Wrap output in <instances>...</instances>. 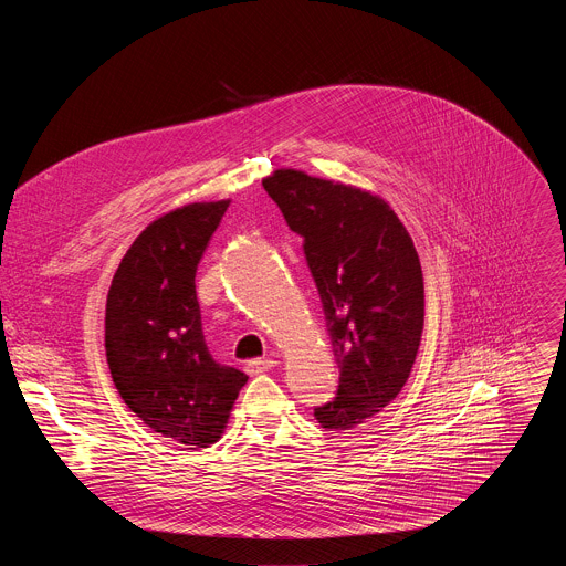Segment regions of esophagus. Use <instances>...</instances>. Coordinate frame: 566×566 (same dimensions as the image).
I'll return each mask as SVG.
<instances>
[{"instance_id":"esophagus-1","label":"esophagus","mask_w":566,"mask_h":566,"mask_svg":"<svg viewBox=\"0 0 566 566\" xmlns=\"http://www.w3.org/2000/svg\"><path fill=\"white\" fill-rule=\"evenodd\" d=\"M275 365H277V360H273V358H253V360L247 363V371L251 376H258V374H264V371L273 369Z\"/></svg>"}]
</instances>
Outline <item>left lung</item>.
Wrapping results in <instances>:
<instances>
[{"instance_id": "left-lung-1", "label": "left lung", "mask_w": 566, "mask_h": 566, "mask_svg": "<svg viewBox=\"0 0 566 566\" xmlns=\"http://www.w3.org/2000/svg\"><path fill=\"white\" fill-rule=\"evenodd\" d=\"M304 239L340 367L336 398L313 410L329 432L354 430L408 382L423 332V271L415 241L385 199L300 170L262 181Z\"/></svg>"}]
</instances>
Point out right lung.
Instances as JSON below:
<instances>
[{"mask_svg": "<svg viewBox=\"0 0 566 566\" xmlns=\"http://www.w3.org/2000/svg\"><path fill=\"white\" fill-rule=\"evenodd\" d=\"M230 201L188 203L151 221L125 253L105 311V349L127 408L184 446L219 441L249 376L203 340L197 266Z\"/></svg>", "mask_w": 566, "mask_h": 566, "instance_id": "add662e5", "label": "right lung"}]
</instances>
